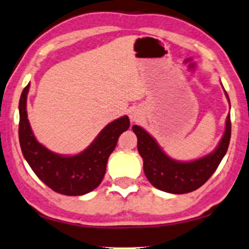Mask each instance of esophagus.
Instances as JSON below:
<instances>
[{"label":"esophagus","instance_id":"1","mask_svg":"<svg viewBox=\"0 0 249 249\" xmlns=\"http://www.w3.org/2000/svg\"><path fill=\"white\" fill-rule=\"evenodd\" d=\"M129 117H131V121L132 122H138V120H139V116L135 113H131V115H129Z\"/></svg>","mask_w":249,"mask_h":249}]
</instances>
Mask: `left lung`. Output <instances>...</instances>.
<instances>
[{
  "instance_id": "left-lung-1",
  "label": "left lung",
  "mask_w": 249,
  "mask_h": 249,
  "mask_svg": "<svg viewBox=\"0 0 249 249\" xmlns=\"http://www.w3.org/2000/svg\"><path fill=\"white\" fill-rule=\"evenodd\" d=\"M228 98V93L226 92ZM138 136V150L143 158V169L148 180L160 191L173 194L190 193L201 187L221 162L228 150L231 136L230 115L226 131L216 149L210 155L190 162L171 159L161 150L156 140L138 125L132 126Z\"/></svg>"
}]
</instances>
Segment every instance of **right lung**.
Instances as JSON below:
<instances>
[{
    "instance_id": "1",
    "label": "right lung",
    "mask_w": 249,
    "mask_h": 249,
    "mask_svg": "<svg viewBox=\"0 0 249 249\" xmlns=\"http://www.w3.org/2000/svg\"><path fill=\"white\" fill-rule=\"evenodd\" d=\"M29 87L28 83L19 101V141L24 159L37 177L56 193L78 196L93 191L103 180L107 160L116 148L118 138L129 127L128 117L123 116L108 124L79 155H56L41 145L31 131L26 108Z\"/></svg>"
}]
</instances>
